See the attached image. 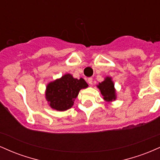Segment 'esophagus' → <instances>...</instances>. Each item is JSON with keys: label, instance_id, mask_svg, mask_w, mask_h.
Listing matches in <instances>:
<instances>
[{"label": "esophagus", "instance_id": "1", "mask_svg": "<svg viewBox=\"0 0 160 160\" xmlns=\"http://www.w3.org/2000/svg\"><path fill=\"white\" fill-rule=\"evenodd\" d=\"M87 82H88V83L90 84V85H92V78H88L87 79Z\"/></svg>", "mask_w": 160, "mask_h": 160}]
</instances>
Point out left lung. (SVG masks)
<instances>
[{"instance_id":"8db88e82","label":"left lung","mask_w":160,"mask_h":160,"mask_svg":"<svg viewBox=\"0 0 160 160\" xmlns=\"http://www.w3.org/2000/svg\"><path fill=\"white\" fill-rule=\"evenodd\" d=\"M97 87L100 89L101 93L103 95V98L106 102H111L116 100V90L114 89V84L112 81V79L110 77L104 78V81L99 82Z\"/></svg>"}]
</instances>
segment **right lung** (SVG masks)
I'll return each instance as SVG.
<instances>
[{"mask_svg": "<svg viewBox=\"0 0 160 160\" xmlns=\"http://www.w3.org/2000/svg\"><path fill=\"white\" fill-rule=\"evenodd\" d=\"M87 87L82 78H74L71 74H66L47 86L46 99L51 108L65 111L72 107L80 89Z\"/></svg>", "mask_w": 160, "mask_h": 160, "instance_id": "right-lung-1", "label": "right lung"}]
</instances>
